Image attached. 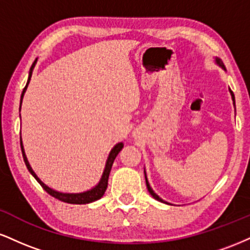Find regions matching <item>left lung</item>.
Wrapping results in <instances>:
<instances>
[{
  "instance_id": "8db88e82",
  "label": "left lung",
  "mask_w": 250,
  "mask_h": 250,
  "mask_svg": "<svg viewBox=\"0 0 250 250\" xmlns=\"http://www.w3.org/2000/svg\"><path fill=\"white\" fill-rule=\"evenodd\" d=\"M215 63H216L217 65H219V67H221L222 68L223 70L226 71V67H225V64H223V62L221 61V60L219 59V57H215ZM229 93H230V95H231V100H233V104H234V107H235V96H234V94H233V91L230 90V88H229ZM145 177H146V185H147V188H148V191H149V194L151 195V196L154 197L155 200H157V201H160V202H163V203H167V205H170V203H168L167 201H165V200H162L161 197L159 196V195H157L156 193H155V191L153 190V189H151V187H150V185H149V182H148V179H147V174H146V169H145Z\"/></svg>"
}]
</instances>
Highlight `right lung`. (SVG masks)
Masks as SVG:
<instances>
[{"label":"right lung","mask_w":250,"mask_h":250,"mask_svg":"<svg viewBox=\"0 0 250 250\" xmlns=\"http://www.w3.org/2000/svg\"><path fill=\"white\" fill-rule=\"evenodd\" d=\"M37 60H39V59H36L35 61H34L33 64H31V67H30L29 75H28V81H27V84H25V87L23 89V91H22L21 101H20V104H22V100H23L24 93H25V90H27L28 84H29V82H30L31 75H33V70H34V68H35ZM20 110H21V105H20ZM122 148H123V142H119V143H116L115 146H114L113 149H111L110 153H109V155H108V159H107V162H105V167H104V170H103L101 180L99 181V183H97L95 187L89 189V190L82 191V193H62V191H57V190H55V189L48 187V186L45 185L44 182H42V181L40 180V177L35 174V171L33 170V168H31V166L29 165V161H28L27 156H25L23 143H22V137H21L22 155H23L24 163H25V166H27L28 170L30 171V174L33 175L34 177H35L37 182H39L40 185L42 186V188L44 189V190L47 191L48 194L51 195V196H54L57 200L63 201V202H67V203H71V205H87V203H91V202H94V201H97L99 199H101L103 195H104L105 189H107V187H108L109 174H110L111 167H113L114 160H115L117 154H119L120 151L122 150Z\"/></svg>","instance_id":"obj_1"}]
</instances>
